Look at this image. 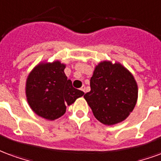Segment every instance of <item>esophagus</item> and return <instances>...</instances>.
I'll use <instances>...</instances> for the list:
<instances>
[{"mask_svg":"<svg viewBox=\"0 0 161 161\" xmlns=\"http://www.w3.org/2000/svg\"><path fill=\"white\" fill-rule=\"evenodd\" d=\"M80 90H81L82 92H86V87H85V86H82V87H81V88H80Z\"/></svg>","mask_w":161,"mask_h":161,"instance_id":"34e87169","label":"esophagus"}]
</instances>
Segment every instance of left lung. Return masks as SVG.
<instances>
[{
	"mask_svg": "<svg viewBox=\"0 0 161 161\" xmlns=\"http://www.w3.org/2000/svg\"><path fill=\"white\" fill-rule=\"evenodd\" d=\"M91 91L84 98L94 117L105 125L121 123L136 105L138 86L133 75L121 63L103 61L95 67Z\"/></svg>",
	"mask_w": 161,
	"mask_h": 161,
	"instance_id": "1",
	"label": "left lung"
}]
</instances>
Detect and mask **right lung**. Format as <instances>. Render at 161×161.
Segmentation results:
<instances>
[{
    "instance_id": "1",
    "label": "right lung",
    "mask_w": 161,
    "mask_h": 161,
    "mask_svg": "<svg viewBox=\"0 0 161 161\" xmlns=\"http://www.w3.org/2000/svg\"><path fill=\"white\" fill-rule=\"evenodd\" d=\"M66 65L60 61L41 63L29 74L25 95L30 107L41 118L53 121L66 112V105L84 94L75 88L64 73Z\"/></svg>"
}]
</instances>
